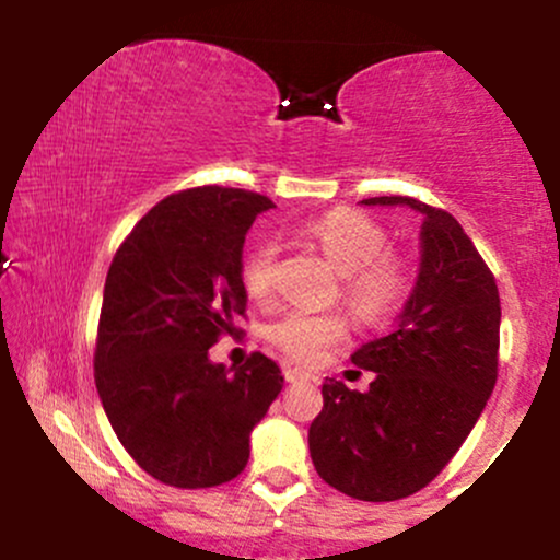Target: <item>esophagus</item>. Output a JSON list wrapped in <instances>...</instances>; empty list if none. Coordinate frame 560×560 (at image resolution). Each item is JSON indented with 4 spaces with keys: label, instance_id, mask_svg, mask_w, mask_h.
I'll use <instances>...</instances> for the list:
<instances>
[{
    "label": "esophagus",
    "instance_id": "34e87169",
    "mask_svg": "<svg viewBox=\"0 0 560 560\" xmlns=\"http://www.w3.org/2000/svg\"><path fill=\"white\" fill-rule=\"evenodd\" d=\"M284 378L289 384H298V382H311V374L302 369H294V365H284Z\"/></svg>",
    "mask_w": 560,
    "mask_h": 560
}]
</instances>
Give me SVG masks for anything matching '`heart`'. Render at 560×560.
Returning <instances> with one entry per match:
<instances>
[{"instance_id":"b5f03b06","label":"heart","mask_w":560,"mask_h":560,"mask_svg":"<svg viewBox=\"0 0 560 560\" xmlns=\"http://www.w3.org/2000/svg\"><path fill=\"white\" fill-rule=\"evenodd\" d=\"M300 234L313 242L339 271L342 300L358 318L382 320L397 311L410 287L402 255L387 247V231L361 210L337 208L302 223ZM242 287L255 302H271L276 289V247L260 242L244 255ZM347 334L339 311H289L268 329V339L300 363L316 361L326 347Z\"/></svg>"}]
</instances>
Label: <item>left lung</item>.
I'll use <instances>...</instances> for the list:
<instances>
[{
    "instance_id": "1",
    "label": "left lung",
    "mask_w": 560,
    "mask_h": 560,
    "mask_svg": "<svg viewBox=\"0 0 560 560\" xmlns=\"http://www.w3.org/2000/svg\"><path fill=\"white\" fill-rule=\"evenodd\" d=\"M423 215L413 292L387 337L352 352L374 371L369 389L326 378L307 432L318 477L334 490L387 503L423 490L464 445L498 382L500 294L453 215L413 197H371Z\"/></svg>"
}]
</instances>
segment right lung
Wrapping results in <instances>:
<instances>
[{
    "label": "right lung",
    "mask_w": 560,
    "mask_h": 560,
    "mask_svg": "<svg viewBox=\"0 0 560 560\" xmlns=\"http://www.w3.org/2000/svg\"><path fill=\"white\" fill-rule=\"evenodd\" d=\"M268 197L197 186L158 202L110 262L94 382L113 432L150 477L182 490L240 477L249 434L284 387L253 352L240 369L208 350L244 316L242 247Z\"/></svg>",
    "instance_id": "add662e5"
}]
</instances>
